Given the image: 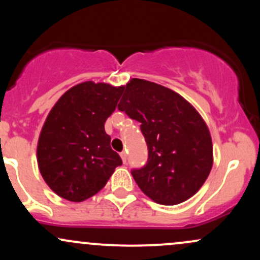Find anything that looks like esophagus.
<instances>
[{
	"instance_id": "esophagus-1",
	"label": "esophagus",
	"mask_w": 260,
	"mask_h": 260,
	"mask_svg": "<svg viewBox=\"0 0 260 260\" xmlns=\"http://www.w3.org/2000/svg\"><path fill=\"white\" fill-rule=\"evenodd\" d=\"M121 159H122V161H123V164L127 162V153H126V151H122V153H121Z\"/></svg>"
}]
</instances>
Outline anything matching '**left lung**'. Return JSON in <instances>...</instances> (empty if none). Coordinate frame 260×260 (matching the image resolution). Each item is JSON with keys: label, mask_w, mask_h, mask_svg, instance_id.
<instances>
[{"label": "left lung", "mask_w": 260, "mask_h": 260, "mask_svg": "<svg viewBox=\"0 0 260 260\" xmlns=\"http://www.w3.org/2000/svg\"><path fill=\"white\" fill-rule=\"evenodd\" d=\"M118 110L140 122L148 162L132 170L138 187L162 205L186 202L201 189L213 168V143L199 112L180 94L133 78L122 89Z\"/></svg>", "instance_id": "8db88e82"}]
</instances>
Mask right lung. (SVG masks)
Wrapping results in <instances>:
<instances>
[{"instance_id":"right-lung-1","label":"right lung","mask_w":260,"mask_h":260,"mask_svg":"<svg viewBox=\"0 0 260 260\" xmlns=\"http://www.w3.org/2000/svg\"><path fill=\"white\" fill-rule=\"evenodd\" d=\"M122 89L80 83L66 91L47 115L38 142V165L47 186L61 198L76 203L90 198L122 165L105 132Z\"/></svg>"}]
</instances>
